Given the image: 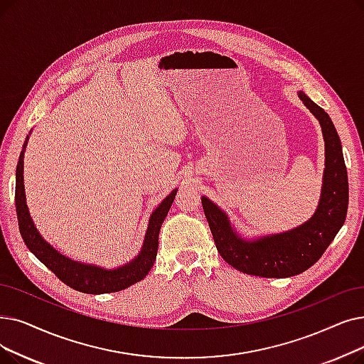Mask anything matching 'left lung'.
I'll return each instance as SVG.
<instances>
[{
	"instance_id": "8db88e82",
	"label": "left lung",
	"mask_w": 364,
	"mask_h": 364,
	"mask_svg": "<svg viewBox=\"0 0 364 364\" xmlns=\"http://www.w3.org/2000/svg\"><path fill=\"white\" fill-rule=\"evenodd\" d=\"M297 95L320 122L326 147L321 198L314 215L291 230L244 240L232 228L225 211L207 196L200 198L220 256L235 269L248 275L287 278L309 269L335 240L348 211V173L335 124L324 109L304 92H297Z\"/></svg>"
}]
</instances>
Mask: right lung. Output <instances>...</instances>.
<instances>
[{
  "label": "right lung",
  "mask_w": 364,
  "mask_h": 364,
  "mask_svg": "<svg viewBox=\"0 0 364 364\" xmlns=\"http://www.w3.org/2000/svg\"><path fill=\"white\" fill-rule=\"evenodd\" d=\"M28 138L29 136H26L25 139L23 149L19 156L18 168H16L14 202L16 214H18L19 221V230L29 251L33 252L44 266L49 267L62 282H65L67 286L77 291L87 294L120 291L146 278L156 260L157 247H159L161 226L173 199H176L177 188H173V191L159 203V207L151 213L143 247H141V251L134 260L116 267V269H105V267L101 266L71 260L70 257L60 255L58 250H55L49 242H46L43 240V236L34 226V221L29 215L23 186V153L28 144Z\"/></svg>",
  "instance_id": "1"
}]
</instances>
